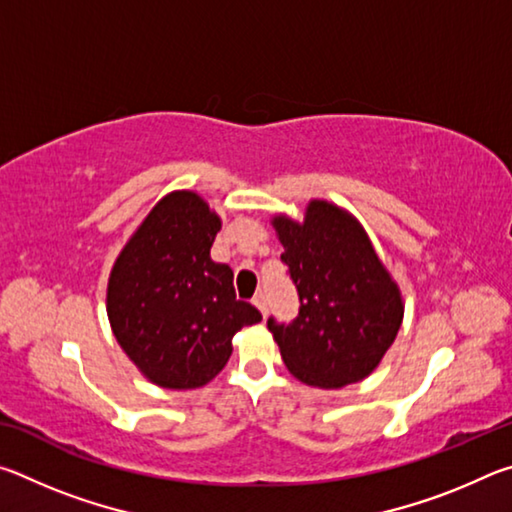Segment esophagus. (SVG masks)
<instances>
[{"label":"esophagus","mask_w":512,"mask_h":512,"mask_svg":"<svg viewBox=\"0 0 512 512\" xmlns=\"http://www.w3.org/2000/svg\"><path fill=\"white\" fill-rule=\"evenodd\" d=\"M253 305L262 311V314L266 316L268 314V302H266V293L264 291H257L255 298H253Z\"/></svg>","instance_id":"esophagus-1"}]
</instances>
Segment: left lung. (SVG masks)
<instances>
[{
  "instance_id": "obj_1",
  "label": "left lung",
  "mask_w": 512,
  "mask_h": 512,
  "mask_svg": "<svg viewBox=\"0 0 512 512\" xmlns=\"http://www.w3.org/2000/svg\"><path fill=\"white\" fill-rule=\"evenodd\" d=\"M273 225L300 300L291 323H266L284 366L318 388L368 377L393 345L404 307L366 232L325 201H311L302 223L275 216Z\"/></svg>"
}]
</instances>
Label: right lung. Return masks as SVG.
<instances>
[{
  "instance_id": "obj_1",
  "label": "right lung",
  "mask_w": 512,
  "mask_h": 512,
  "mask_svg": "<svg viewBox=\"0 0 512 512\" xmlns=\"http://www.w3.org/2000/svg\"><path fill=\"white\" fill-rule=\"evenodd\" d=\"M219 216L194 192L164 196L117 257L108 318L117 343L153 384L205 386L232 354V336L262 320L237 300L232 268L210 248Z\"/></svg>"
}]
</instances>
